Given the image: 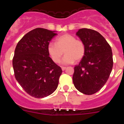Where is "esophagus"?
I'll return each mask as SVG.
<instances>
[{
	"mask_svg": "<svg viewBox=\"0 0 124 124\" xmlns=\"http://www.w3.org/2000/svg\"><path fill=\"white\" fill-rule=\"evenodd\" d=\"M66 68V67H65V66H61V69H62V70H63V71L65 70Z\"/></svg>",
	"mask_w": 124,
	"mask_h": 124,
	"instance_id": "1",
	"label": "esophagus"
}]
</instances>
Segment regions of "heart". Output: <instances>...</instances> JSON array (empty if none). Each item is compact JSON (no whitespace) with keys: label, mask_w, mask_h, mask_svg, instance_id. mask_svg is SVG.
<instances>
[{"label":"heart","mask_w":124,"mask_h":124,"mask_svg":"<svg viewBox=\"0 0 124 124\" xmlns=\"http://www.w3.org/2000/svg\"><path fill=\"white\" fill-rule=\"evenodd\" d=\"M55 43H49L47 50L53 61L56 63H60L64 53L66 54L62 62L65 64H71L75 60L80 61L85 54L84 43L76 40L70 34L66 33L56 38Z\"/></svg>","instance_id":"heart-1"}]
</instances>
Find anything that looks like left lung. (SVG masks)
<instances>
[{"instance_id": "left-lung-1", "label": "left lung", "mask_w": 124, "mask_h": 124, "mask_svg": "<svg viewBox=\"0 0 124 124\" xmlns=\"http://www.w3.org/2000/svg\"><path fill=\"white\" fill-rule=\"evenodd\" d=\"M85 45V54L74 67L75 87L84 94L99 91L108 80L113 66L112 49L104 37L94 30L81 28L76 33Z\"/></svg>"}]
</instances>
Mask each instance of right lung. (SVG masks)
Wrapping results in <instances>:
<instances>
[{
    "mask_svg": "<svg viewBox=\"0 0 124 124\" xmlns=\"http://www.w3.org/2000/svg\"><path fill=\"white\" fill-rule=\"evenodd\" d=\"M56 35L45 28H35L25 35L15 48L12 60L15 78L32 97H46L58 87L62 70L49 56L47 50Z\"/></svg>",
    "mask_w": 124,
    "mask_h": 124,
    "instance_id": "right-lung-1",
    "label": "right lung"
}]
</instances>
